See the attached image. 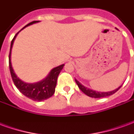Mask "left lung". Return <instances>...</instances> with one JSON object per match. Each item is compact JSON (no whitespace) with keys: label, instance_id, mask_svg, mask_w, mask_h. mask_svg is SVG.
<instances>
[{"label":"left lung","instance_id":"obj_1","mask_svg":"<svg viewBox=\"0 0 134 134\" xmlns=\"http://www.w3.org/2000/svg\"><path fill=\"white\" fill-rule=\"evenodd\" d=\"M75 82L77 85H78L79 88L82 90V92L87 95V96L89 97H91V98H105V97H108V96H110L114 94L115 93H116L120 88L121 87V86H120L119 87H118L117 89L113 90V91H110V92H98V91H95V90H91V89H89L87 87L83 86L81 83H80V82H78L77 80H75Z\"/></svg>","mask_w":134,"mask_h":134}]
</instances>
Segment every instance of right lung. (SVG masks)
<instances>
[{
  "label": "right lung",
  "instance_id": "1",
  "mask_svg": "<svg viewBox=\"0 0 134 134\" xmlns=\"http://www.w3.org/2000/svg\"><path fill=\"white\" fill-rule=\"evenodd\" d=\"M37 22H38V21H34L28 24L25 27H26L29 25L35 24V23H37ZM25 27L23 28L22 29H24ZM18 34L19 32L16 34L11 41L10 53H9V69H10V75H11L13 83L23 95H24L26 97H27L33 100L42 101L49 98L50 97H52L54 93L57 77L61 72V70H62L64 64H62V65H59L58 67L52 69L49 74V75L47 76L46 78L44 79L41 81L36 82V83L30 84V83H26V82H24L21 80L14 72L12 65H11V62H10L11 49L13 47L14 39L16 38V36Z\"/></svg>",
  "mask_w": 134,
  "mask_h": 134
}]
</instances>
